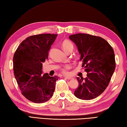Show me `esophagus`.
I'll list each match as a JSON object with an SVG mask.
<instances>
[{"label":"esophagus","mask_w":127,"mask_h":127,"mask_svg":"<svg viewBox=\"0 0 127 127\" xmlns=\"http://www.w3.org/2000/svg\"><path fill=\"white\" fill-rule=\"evenodd\" d=\"M65 79H73V78L72 77H65Z\"/></svg>","instance_id":"esophagus-1"}]
</instances>
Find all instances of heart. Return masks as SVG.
Returning a JSON list of instances; mask_svg holds the SVG:
<instances>
[{
    "label": "heart",
    "mask_w": 127,
    "mask_h": 127,
    "mask_svg": "<svg viewBox=\"0 0 127 127\" xmlns=\"http://www.w3.org/2000/svg\"><path fill=\"white\" fill-rule=\"evenodd\" d=\"M62 48H63L65 51H66V50L69 49H70V48L73 49V45L72 43L69 40H67V39L63 40L62 44ZM70 65L69 64L65 65L62 69L63 72L64 73H67V70L70 69Z\"/></svg>",
    "instance_id": "b5f03b06"
}]
</instances>
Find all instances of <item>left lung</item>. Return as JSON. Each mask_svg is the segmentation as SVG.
<instances>
[{
	"label": "left lung",
	"instance_id": "8db88e82",
	"mask_svg": "<svg viewBox=\"0 0 127 127\" xmlns=\"http://www.w3.org/2000/svg\"><path fill=\"white\" fill-rule=\"evenodd\" d=\"M70 39L77 46L82 67L87 77H77L79 87L74 95L89 100L98 97L108 87L115 69L114 50L103 38L85 33L70 35Z\"/></svg>",
	"mask_w": 127,
	"mask_h": 127
}]
</instances>
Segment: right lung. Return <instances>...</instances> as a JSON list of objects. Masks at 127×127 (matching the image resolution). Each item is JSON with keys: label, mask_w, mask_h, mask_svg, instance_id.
<instances>
[{"label": "right lung", "mask_w": 127, "mask_h": 127, "mask_svg": "<svg viewBox=\"0 0 127 127\" xmlns=\"http://www.w3.org/2000/svg\"><path fill=\"white\" fill-rule=\"evenodd\" d=\"M57 34H39L26 38L14 53L13 65L14 77L22 94L29 101L44 103L52 96L57 76L43 75V63L48 58L49 50Z\"/></svg>", "instance_id": "1"}]
</instances>
